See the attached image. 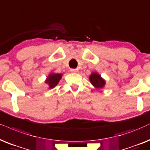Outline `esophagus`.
Listing matches in <instances>:
<instances>
[{
  "mask_svg": "<svg viewBox=\"0 0 150 150\" xmlns=\"http://www.w3.org/2000/svg\"><path fill=\"white\" fill-rule=\"evenodd\" d=\"M70 71L71 73H76V72H78V71H79V69H71Z\"/></svg>",
  "mask_w": 150,
  "mask_h": 150,
  "instance_id": "obj_1",
  "label": "esophagus"
}]
</instances>
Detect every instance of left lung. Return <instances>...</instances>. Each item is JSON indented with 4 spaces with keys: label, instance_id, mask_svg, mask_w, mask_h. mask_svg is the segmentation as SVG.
Segmentation results:
<instances>
[{
    "label": "left lung",
    "instance_id": "left-lung-1",
    "mask_svg": "<svg viewBox=\"0 0 150 150\" xmlns=\"http://www.w3.org/2000/svg\"><path fill=\"white\" fill-rule=\"evenodd\" d=\"M91 84L96 89H102L105 86L106 81L98 72H92L89 77Z\"/></svg>",
    "mask_w": 150,
    "mask_h": 150
}]
</instances>
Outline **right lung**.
I'll return each mask as SVG.
<instances>
[{"label":"right lung","instance_id":"1","mask_svg":"<svg viewBox=\"0 0 150 150\" xmlns=\"http://www.w3.org/2000/svg\"><path fill=\"white\" fill-rule=\"evenodd\" d=\"M63 76L62 74H56V73H50L47 79L45 81V83L48 85V88L53 89L55 87L59 81H61Z\"/></svg>","mask_w":150,"mask_h":150}]
</instances>
